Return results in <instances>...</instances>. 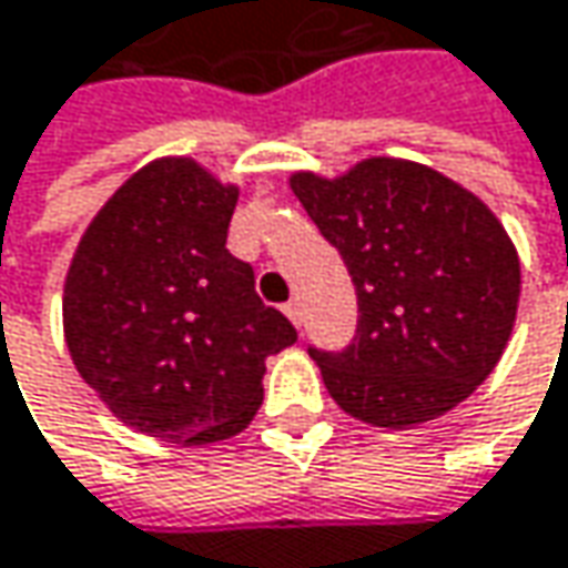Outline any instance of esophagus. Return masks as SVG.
I'll return each mask as SVG.
<instances>
[{"instance_id": "34e87169", "label": "esophagus", "mask_w": 568, "mask_h": 568, "mask_svg": "<svg viewBox=\"0 0 568 568\" xmlns=\"http://www.w3.org/2000/svg\"><path fill=\"white\" fill-rule=\"evenodd\" d=\"M285 315H288V322L295 325V328H302V305L292 298V302H285V308H283Z\"/></svg>"}]
</instances>
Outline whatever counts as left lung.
Here are the masks:
<instances>
[{"mask_svg": "<svg viewBox=\"0 0 568 568\" xmlns=\"http://www.w3.org/2000/svg\"><path fill=\"white\" fill-rule=\"evenodd\" d=\"M292 191L357 292L351 344H308L337 406L406 429L485 384L520 298L517 250L488 207L452 179L399 159H367L335 181L298 172Z\"/></svg>", "mask_w": 568, "mask_h": 568, "instance_id": "1", "label": "left lung"}]
</instances>
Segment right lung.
Wrapping results in <instances>:
<instances>
[{
	"mask_svg": "<svg viewBox=\"0 0 568 568\" xmlns=\"http://www.w3.org/2000/svg\"><path fill=\"white\" fill-rule=\"evenodd\" d=\"M236 187L191 159L135 172L93 217L64 285L74 367L139 433L236 436L263 403L266 357L295 344L227 250Z\"/></svg>",
	"mask_w": 568,
	"mask_h": 568,
	"instance_id": "1",
	"label": "right lung"
}]
</instances>
